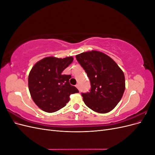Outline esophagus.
Instances as JSON below:
<instances>
[{
	"mask_svg": "<svg viewBox=\"0 0 155 155\" xmlns=\"http://www.w3.org/2000/svg\"><path fill=\"white\" fill-rule=\"evenodd\" d=\"M76 87L78 89H79V84H77V85H76Z\"/></svg>",
	"mask_w": 155,
	"mask_h": 155,
	"instance_id": "esophagus-1",
	"label": "esophagus"
}]
</instances>
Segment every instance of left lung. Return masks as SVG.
Here are the masks:
<instances>
[{"label":"left lung","instance_id":"1","mask_svg":"<svg viewBox=\"0 0 155 155\" xmlns=\"http://www.w3.org/2000/svg\"><path fill=\"white\" fill-rule=\"evenodd\" d=\"M91 81L89 92L82 93L84 103L98 113L112 110L123 96L125 88L122 70L109 56L92 50L76 55Z\"/></svg>","mask_w":155,"mask_h":155}]
</instances>
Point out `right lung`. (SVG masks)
<instances>
[{
	"instance_id": "1",
	"label": "right lung",
	"mask_w": 155,
	"mask_h": 155,
	"mask_svg": "<svg viewBox=\"0 0 155 155\" xmlns=\"http://www.w3.org/2000/svg\"><path fill=\"white\" fill-rule=\"evenodd\" d=\"M73 60L72 57H47L31 68L28 76L29 91L33 100L41 110L50 113L58 111L69 101L70 94L79 92L69 83L71 76L63 74Z\"/></svg>"
}]
</instances>
